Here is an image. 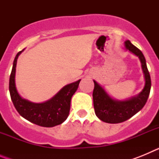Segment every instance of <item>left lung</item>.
<instances>
[{"label":"left lung","mask_w":159,"mask_h":159,"mask_svg":"<svg viewBox=\"0 0 159 159\" xmlns=\"http://www.w3.org/2000/svg\"><path fill=\"white\" fill-rule=\"evenodd\" d=\"M126 48L139 57L145 76V87L138 96L126 101H117L111 99L99 84L94 81L93 103L95 115L102 121L107 123H119L126 121L139 111L147 102L150 95L151 80L147 69L145 57L139 49L133 45L130 40L125 41Z\"/></svg>","instance_id":"8db88e82"}]
</instances>
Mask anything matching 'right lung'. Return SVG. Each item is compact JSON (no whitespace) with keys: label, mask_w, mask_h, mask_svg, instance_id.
I'll return each instance as SVG.
<instances>
[{"label":"right lung","mask_w":159,"mask_h":159,"mask_svg":"<svg viewBox=\"0 0 159 159\" xmlns=\"http://www.w3.org/2000/svg\"><path fill=\"white\" fill-rule=\"evenodd\" d=\"M21 52H19L14 59L9 78V92L14 107L22 117L40 127H52L61 124L69 115L71 99L76 92L80 80L66 85L53 98L45 102L34 103L22 99L15 85L16 61Z\"/></svg>","instance_id":"add662e5"}]
</instances>
